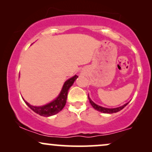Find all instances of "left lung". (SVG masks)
I'll return each mask as SVG.
<instances>
[{"label":"left lung","mask_w":152,"mask_h":152,"mask_svg":"<svg viewBox=\"0 0 152 152\" xmlns=\"http://www.w3.org/2000/svg\"><path fill=\"white\" fill-rule=\"evenodd\" d=\"M88 99H89L90 104H91L92 106H93L94 109L97 110V111H100V112L105 113V114H114V113L118 112V111H121V109H123L124 108L125 106H126L127 104H128V103H127V104H124V105H123L121 106H120V107L114 108V109H108V108H104V107H102V106L97 105V104H96L95 103H94L93 102H92L91 99L89 98V96H88Z\"/></svg>","instance_id":"1"}]
</instances>
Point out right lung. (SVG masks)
Returning <instances> with one entry per match:
<instances>
[{
    "mask_svg": "<svg viewBox=\"0 0 152 152\" xmlns=\"http://www.w3.org/2000/svg\"><path fill=\"white\" fill-rule=\"evenodd\" d=\"M77 78L78 76L75 75L74 77L67 80L65 82V83H64L61 91L58 96L53 102L46 104V105L42 106H34L31 105L30 104L26 102V101H24V102L34 112H36V114L41 115L42 116H53L54 114H56L59 111H61L63 108L65 106L66 99H67L68 91L70 88V87L72 86L75 80Z\"/></svg>",
    "mask_w": 152,
    "mask_h": 152,
    "instance_id": "1",
    "label": "right lung"
}]
</instances>
